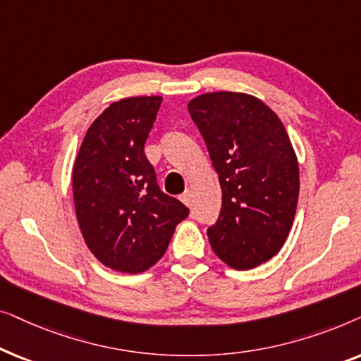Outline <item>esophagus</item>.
Masks as SVG:
<instances>
[{
    "label": "esophagus",
    "mask_w": 361,
    "mask_h": 361,
    "mask_svg": "<svg viewBox=\"0 0 361 361\" xmlns=\"http://www.w3.org/2000/svg\"><path fill=\"white\" fill-rule=\"evenodd\" d=\"M180 200L184 202V204H185L187 207H190V205H192V192H190V190H185L184 194L180 195Z\"/></svg>",
    "instance_id": "1"
}]
</instances>
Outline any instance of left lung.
Returning a JSON list of instances; mask_svg holds the SVG:
<instances>
[{
	"mask_svg": "<svg viewBox=\"0 0 361 361\" xmlns=\"http://www.w3.org/2000/svg\"><path fill=\"white\" fill-rule=\"evenodd\" d=\"M221 189L207 230L212 250L233 269L266 263L283 248L299 199V164L283 121L259 98L212 92L189 102Z\"/></svg>",
	"mask_w": 361,
	"mask_h": 361,
	"instance_id": "obj_1",
	"label": "left lung"
}]
</instances>
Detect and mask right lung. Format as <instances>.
<instances>
[{"mask_svg":"<svg viewBox=\"0 0 361 361\" xmlns=\"http://www.w3.org/2000/svg\"><path fill=\"white\" fill-rule=\"evenodd\" d=\"M162 97L113 102L88 128L72 171L73 204L93 256L120 273H142L166 253L189 209L159 189L145 142Z\"/></svg>","mask_w":361,"mask_h":361,"instance_id":"obj_1","label":"right lung"}]
</instances>
